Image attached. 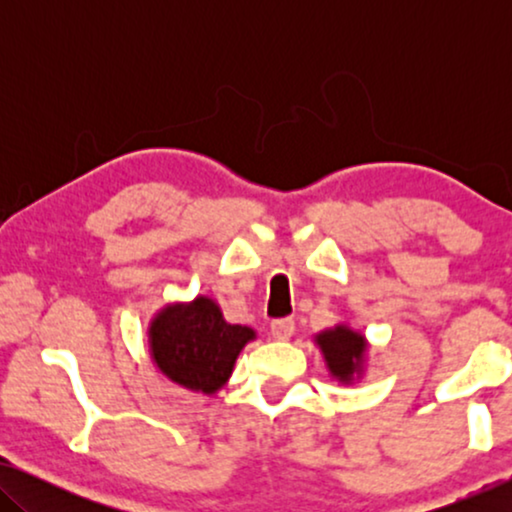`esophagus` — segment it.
Segmentation results:
<instances>
[{
	"mask_svg": "<svg viewBox=\"0 0 512 512\" xmlns=\"http://www.w3.org/2000/svg\"><path fill=\"white\" fill-rule=\"evenodd\" d=\"M293 331H296V324H293V319H275L270 324V333L275 340H289Z\"/></svg>",
	"mask_w": 512,
	"mask_h": 512,
	"instance_id": "1",
	"label": "esophagus"
}]
</instances>
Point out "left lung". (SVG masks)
Here are the masks:
<instances>
[{
    "label": "left lung",
    "instance_id": "left-lung-1",
    "mask_svg": "<svg viewBox=\"0 0 512 512\" xmlns=\"http://www.w3.org/2000/svg\"><path fill=\"white\" fill-rule=\"evenodd\" d=\"M314 345L319 347L321 356H324L331 380L349 387V384H356L366 375L370 342L366 335L356 331L347 321L326 328V331H319L314 335Z\"/></svg>",
    "mask_w": 512,
    "mask_h": 512
}]
</instances>
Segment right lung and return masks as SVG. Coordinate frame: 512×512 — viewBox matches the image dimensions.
<instances>
[{"mask_svg":"<svg viewBox=\"0 0 512 512\" xmlns=\"http://www.w3.org/2000/svg\"><path fill=\"white\" fill-rule=\"evenodd\" d=\"M149 354L158 373L188 391L214 396L235 370V361L256 331L228 324L219 303L195 296L160 307L149 321Z\"/></svg>","mask_w":512,"mask_h":512,"instance_id":"right-lung-1","label":"right lung"}]
</instances>
